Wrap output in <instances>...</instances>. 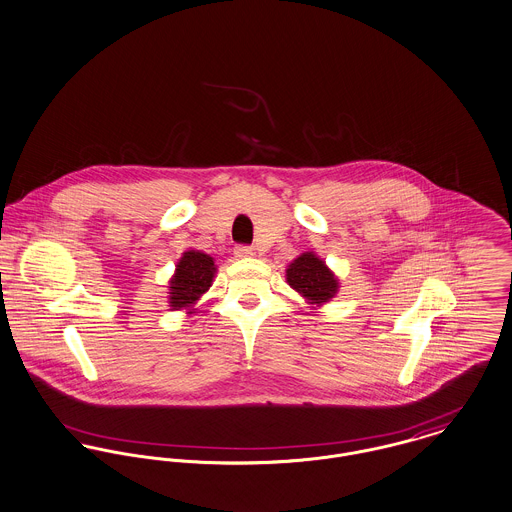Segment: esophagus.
I'll return each instance as SVG.
<instances>
[{"label": "esophagus", "mask_w": 512, "mask_h": 512, "mask_svg": "<svg viewBox=\"0 0 512 512\" xmlns=\"http://www.w3.org/2000/svg\"><path fill=\"white\" fill-rule=\"evenodd\" d=\"M233 255H235L237 259H249V257H253L255 253H253V249L247 247V245H237V247L233 249Z\"/></svg>", "instance_id": "esophagus-1"}]
</instances>
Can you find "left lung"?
<instances>
[{"instance_id":"1","label":"left lung","mask_w":512,"mask_h":512,"mask_svg":"<svg viewBox=\"0 0 512 512\" xmlns=\"http://www.w3.org/2000/svg\"><path fill=\"white\" fill-rule=\"evenodd\" d=\"M286 283L306 298L314 310L330 302L340 290V279L314 251L300 253L286 267Z\"/></svg>"}]
</instances>
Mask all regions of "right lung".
I'll return each instance as SVG.
<instances>
[{
	"instance_id": "add662e5",
	"label": "right lung",
	"mask_w": 512,
	"mask_h": 512,
	"mask_svg": "<svg viewBox=\"0 0 512 512\" xmlns=\"http://www.w3.org/2000/svg\"><path fill=\"white\" fill-rule=\"evenodd\" d=\"M216 271L214 257L208 253L198 249L184 251L169 281L171 310H186V314H192L202 294H206L214 283Z\"/></svg>"
}]
</instances>
